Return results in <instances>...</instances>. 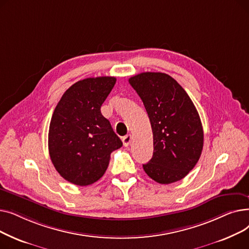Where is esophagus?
Instances as JSON below:
<instances>
[{
	"instance_id": "esophagus-1",
	"label": "esophagus",
	"mask_w": 249,
	"mask_h": 249,
	"mask_svg": "<svg viewBox=\"0 0 249 249\" xmlns=\"http://www.w3.org/2000/svg\"><path fill=\"white\" fill-rule=\"evenodd\" d=\"M131 140H132V136L130 135V134H128V135L124 136V137H123V139H122L124 146H128V145L130 144V143H131Z\"/></svg>"
}]
</instances>
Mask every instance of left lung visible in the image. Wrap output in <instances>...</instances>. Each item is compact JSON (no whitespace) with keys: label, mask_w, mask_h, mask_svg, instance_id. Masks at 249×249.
Here are the masks:
<instances>
[{"label":"left lung","mask_w":249,"mask_h":249,"mask_svg":"<svg viewBox=\"0 0 249 249\" xmlns=\"http://www.w3.org/2000/svg\"><path fill=\"white\" fill-rule=\"evenodd\" d=\"M148 114L153 155L143 169L160 184L184 178L198 162L204 144L199 113L186 90L163 72H142L129 78Z\"/></svg>","instance_id":"obj_1"}]
</instances>
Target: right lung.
<instances>
[{"label":"right lung","instance_id":"1","mask_svg":"<svg viewBox=\"0 0 249 249\" xmlns=\"http://www.w3.org/2000/svg\"><path fill=\"white\" fill-rule=\"evenodd\" d=\"M116 84L114 76L89 77L65 90L51 117L48 149L58 174L76 186L100 179L111 153L123 143L101 113Z\"/></svg>","mask_w":249,"mask_h":249}]
</instances>
